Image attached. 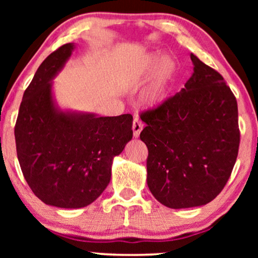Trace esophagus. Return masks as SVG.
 <instances>
[{
  "instance_id": "esophagus-1",
  "label": "esophagus",
  "mask_w": 258,
  "mask_h": 258,
  "mask_svg": "<svg viewBox=\"0 0 258 258\" xmlns=\"http://www.w3.org/2000/svg\"><path fill=\"white\" fill-rule=\"evenodd\" d=\"M143 129V124L142 122L140 121V118H134V122H133V132H134V137H139L141 132H142Z\"/></svg>"
}]
</instances>
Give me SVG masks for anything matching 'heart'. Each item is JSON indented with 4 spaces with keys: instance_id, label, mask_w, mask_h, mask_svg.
Returning a JSON list of instances; mask_svg holds the SVG:
<instances>
[{
    "instance_id": "obj_1",
    "label": "heart",
    "mask_w": 258,
    "mask_h": 258,
    "mask_svg": "<svg viewBox=\"0 0 258 258\" xmlns=\"http://www.w3.org/2000/svg\"><path fill=\"white\" fill-rule=\"evenodd\" d=\"M177 72V64L172 56L150 52L144 56L140 67L142 79L150 76L140 93V102L148 108H156L167 100L171 83Z\"/></svg>"
}]
</instances>
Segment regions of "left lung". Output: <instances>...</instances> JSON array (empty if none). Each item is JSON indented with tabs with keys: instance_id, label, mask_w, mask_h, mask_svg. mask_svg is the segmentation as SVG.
<instances>
[{
	"instance_id": "1",
	"label": "left lung",
	"mask_w": 258,
	"mask_h": 258,
	"mask_svg": "<svg viewBox=\"0 0 258 258\" xmlns=\"http://www.w3.org/2000/svg\"><path fill=\"white\" fill-rule=\"evenodd\" d=\"M194 72L181 91L141 115L147 126V183L171 209L201 207L222 191L239 146L237 102L223 77L190 54Z\"/></svg>"
}]
</instances>
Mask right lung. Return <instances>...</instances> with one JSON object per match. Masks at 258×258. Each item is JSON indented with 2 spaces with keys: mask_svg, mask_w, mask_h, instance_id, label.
<instances>
[{
  "mask_svg": "<svg viewBox=\"0 0 258 258\" xmlns=\"http://www.w3.org/2000/svg\"><path fill=\"white\" fill-rule=\"evenodd\" d=\"M75 43L51 52L23 94L15 141L23 176L48 206L79 209L104 191L114 157L133 139V116H101L61 109L52 80L72 56Z\"/></svg>",
  "mask_w": 258,
  "mask_h": 258,
  "instance_id": "right-lung-1",
  "label": "right lung"
}]
</instances>
